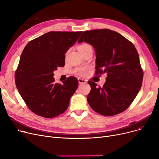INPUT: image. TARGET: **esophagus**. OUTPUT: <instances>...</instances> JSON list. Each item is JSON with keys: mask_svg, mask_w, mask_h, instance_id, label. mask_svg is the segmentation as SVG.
Returning <instances> with one entry per match:
<instances>
[{"mask_svg": "<svg viewBox=\"0 0 159 159\" xmlns=\"http://www.w3.org/2000/svg\"><path fill=\"white\" fill-rule=\"evenodd\" d=\"M78 80H79V84H84V83L87 82V80L86 79H78Z\"/></svg>", "mask_w": 159, "mask_h": 159, "instance_id": "34e87169", "label": "esophagus"}]
</instances>
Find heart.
<instances>
[{"label": "heart", "instance_id": "obj_1", "mask_svg": "<svg viewBox=\"0 0 159 159\" xmlns=\"http://www.w3.org/2000/svg\"><path fill=\"white\" fill-rule=\"evenodd\" d=\"M91 48V46L88 44H82L81 45H80L79 47H78V49L79 51L80 52V53L82 55L83 53H84V52H86L88 49ZM68 51L67 52L66 55H67V54H68ZM88 71V69L86 68H82V67H80V68H77L76 69H75L74 70V73L76 74L77 75H78V76H84V75H86V72Z\"/></svg>", "mask_w": 159, "mask_h": 159}]
</instances>
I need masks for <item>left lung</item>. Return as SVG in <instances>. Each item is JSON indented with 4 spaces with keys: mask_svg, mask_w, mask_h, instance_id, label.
Listing matches in <instances>:
<instances>
[{
    "mask_svg": "<svg viewBox=\"0 0 159 159\" xmlns=\"http://www.w3.org/2000/svg\"><path fill=\"white\" fill-rule=\"evenodd\" d=\"M92 45L96 52L95 75L107 74L102 87L88 81V102L97 113L113 116L123 112L134 101L141 88L143 70L131 42L109 29L84 31L78 43Z\"/></svg>",
    "mask_w": 159,
    "mask_h": 159,
    "instance_id": "obj_1",
    "label": "left lung"
}]
</instances>
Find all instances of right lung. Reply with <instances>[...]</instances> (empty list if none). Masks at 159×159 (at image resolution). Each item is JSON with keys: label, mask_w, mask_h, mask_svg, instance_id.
Listing matches in <instances>:
<instances>
[{"label": "right lung", "mask_w": 159, "mask_h": 159, "mask_svg": "<svg viewBox=\"0 0 159 159\" xmlns=\"http://www.w3.org/2000/svg\"><path fill=\"white\" fill-rule=\"evenodd\" d=\"M82 31H49L27 44L15 73L16 88L27 107L35 114L53 118L68 108L79 81L69 77L55 83L53 71L64 66L65 53Z\"/></svg>", "instance_id": "right-lung-1"}]
</instances>
